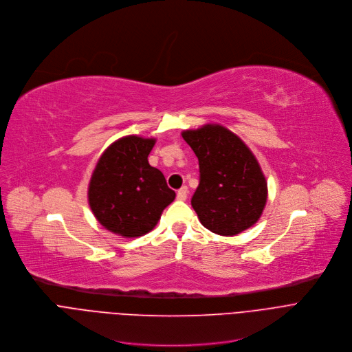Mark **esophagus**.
<instances>
[{"label": "esophagus", "mask_w": 352, "mask_h": 352, "mask_svg": "<svg viewBox=\"0 0 352 352\" xmlns=\"http://www.w3.org/2000/svg\"><path fill=\"white\" fill-rule=\"evenodd\" d=\"M187 194H188V188H187L186 186H183V187L177 191V199H179V201H186Z\"/></svg>", "instance_id": "1"}]
</instances>
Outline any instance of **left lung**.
Masks as SVG:
<instances>
[{
    "label": "left lung",
    "mask_w": 352,
    "mask_h": 352,
    "mask_svg": "<svg viewBox=\"0 0 352 352\" xmlns=\"http://www.w3.org/2000/svg\"><path fill=\"white\" fill-rule=\"evenodd\" d=\"M198 158L199 184L191 205L204 228L236 236L254 226L267 198L262 169L243 140L221 124L182 133Z\"/></svg>",
    "instance_id": "1"
}]
</instances>
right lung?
<instances>
[{
    "label": "right lung",
    "mask_w": 352,
    "mask_h": 352,
    "mask_svg": "<svg viewBox=\"0 0 352 352\" xmlns=\"http://www.w3.org/2000/svg\"><path fill=\"white\" fill-rule=\"evenodd\" d=\"M155 138L126 135L100 157L89 183L96 219L126 239L151 232L176 194L162 172L148 164Z\"/></svg>",
    "instance_id": "right-lung-1"
}]
</instances>
